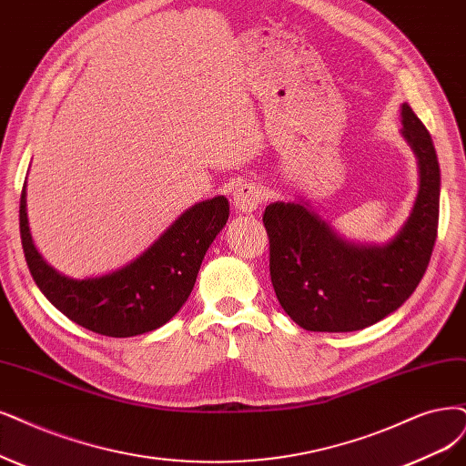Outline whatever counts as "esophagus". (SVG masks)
Here are the masks:
<instances>
[{
    "label": "esophagus",
    "mask_w": 466,
    "mask_h": 466,
    "mask_svg": "<svg viewBox=\"0 0 466 466\" xmlns=\"http://www.w3.org/2000/svg\"><path fill=\"white\" fill-rule=\"evenodd\" d=\"M267 199L265 189L259 184H239L234 189V207L239 213H253Z\"/></svg>",
    "instance_id": "1"
}]
</instances>
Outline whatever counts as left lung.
<instances>
[{
    "label": "left lung",
    "mask_w": 466,
    "mask_h": 466,
    "mask_svg": "<svg viewBox=\"0 0 466 466\" xmlns=\"http://www.w3.org/2000/svg\"><path fill=\"white\" fill-rule=\"evenodd\" d=\"M401 125L417 157L419 192L386 244L348 239L299 198L265 209L270 280L288 317L305 330H363L398 311L424 277L438 236L440 165L432 137L407 103Z\"/></svg>",
    "instance_id": "left-lung-1"
}]
</instances>
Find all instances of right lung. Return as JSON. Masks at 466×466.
<instances>
[{
  "label": "right lung",
  "instance_id": "right-lung-1",
  "mask_svg": "<svg viewBox=\"0 0 466 466\" xmlns=\"http://www.w3.org/2000/svg\"><path fill=\"white\" fill-rule=\"evenodd\" d=\"M230 215L228 199L199 201L155 242L101 277L71 279L46 263L34 246L26 213V182L21 194V239L34 282L56 309L96 334L130 338L161 329L189 298L203 257Z\"/></svg>",
  "mask_w": 466,
  "mask_h": 466
}]
</instances>
